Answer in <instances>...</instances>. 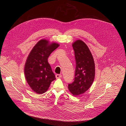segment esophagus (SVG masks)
I'll use <instances>...</instances> for the list:
<instances>
[{"instance_id":"1","label":"esophagus","mask_w":126,"mask_h":126,"mask_svg":"<svg viewBox=\"0 0 126 126\" xmlns=\"http://www.w3.org/2000/svg\"><path fill=\"white\" fill-rule=\"evenodd\" d=\"M62 77V75H59V74H57L56 75V78L57 79H59V78H61V77Z\"/></svg>"}]
</instances>
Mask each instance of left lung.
Listing matches in <instances>:
<instances>
[{"instance_id":"left-lung-1","label":"left lung","mask_w":126,"mask_h":126,"mask_svg":"<svg viewBox=\"0 0 126 126\" xmlns=\"http://www.w3.org/2000/svg\"><path fill=\"white\" fill-rule=\"evenodd\" d=\"M76 62L75 80L68 88L74 96L84 94L91 87L95 77V63L87 45L81 40L72 44Z\"/></svg>"}]
</instances>
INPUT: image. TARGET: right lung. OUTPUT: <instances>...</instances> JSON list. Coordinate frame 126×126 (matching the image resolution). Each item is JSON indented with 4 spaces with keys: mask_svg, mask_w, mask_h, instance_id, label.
Returning a JSON list of instances; mask_svg holds the SVG:
<instances>
[{
    "mask_svg": "<svg viewBox=\"0 0 126 126\" xmlns=\"http://www.w3.org/2000/svg\"><path fill=\"white\" fill-rule=\"evenodd\" d=\"M59 45L56 42L50 43L46 39H41L34 46L26 59L25 77L31 88L37 94H44L56 79L48 58Z\"/></svg>",
    "mask_w": 126,
    "mask_h": 126,
    "instance_id": "add662e5",
    "label": "right lung"
}]
</instances>
